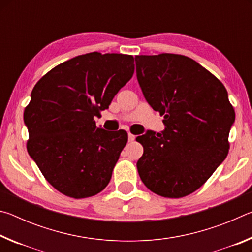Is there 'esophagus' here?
Instances as JSON below:
<instances>
[{"label": "esophagus", "mask_w": 252, "mask_h": 252, "mask_svg": "<svg viewBox=\"0 0 252 252\" xmlns=\"http://www.w3.org/2000/svg\"><path fill=\"white\" fill-rule=\"evenodd\" d=\"M127 139H129V141H130V142H131V141H133V140L135 139V135L129 133V134H127Z\"/></svg>", "instance_id": "34e87169"}]
</instances>
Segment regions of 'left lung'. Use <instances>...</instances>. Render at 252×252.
<instances>
[{
	"label": "left lung",
	"instance_id": "obj_1",
	"mask_svg": "<svg viewBox=\"0 0 252 252\" xmlns=\"http://www.w3.org/2000/svg\"><path fill=\"white\" fill-rule=\"evenodd\" d=\"M136 79L144 99L163 116L164 130L136 138V162L149 190L164 198L194 192L222 163L234 122L224 85L194 60L179 54L136 55Z\"/></svg>",
	"mask_w": 252,
	"mask_h": 252
}]
</instances>
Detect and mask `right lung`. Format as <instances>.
I'll return each instance as SVG.
<instances>
[{"label":"right lung","mask_w":252,"mask_h":252,"mask_svg":"<svg viewBox=\"0 0 252 252\" xmlns=\"http://www.w3.org/2000/svg\"><path fill=\"white\" fill-rule=\"evenodd\" d=\"M134 72L132 55H79L35 84L24 110L28 152L51 186L74 199L101 192L127 142L125 130L96 126L95 117Z\"/></svg>","instance_id":"add662e5"}]
</instances>
